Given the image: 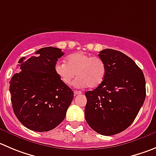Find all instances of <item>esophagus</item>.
Listing matches in <instances>:
<instances>
[{
    "label": "esophagus",
    "instance_id": "esophagus-1",
    "mask_svg": "<svg viewBox=\"0 0 156 156\" xmlns=\"http://www.w3.org/2000/svg\"><path fill=\"white\" fill-rule=\"evenodd\" d=\"M73 93H74V94H75V95H80V94H82V93H83L82 92L78 91V90H74Z\"/></svg>",
    "mask_w": 156,
    "mask_h": 156
}]
</instances>
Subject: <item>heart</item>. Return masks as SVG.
Listing matches in <instances>:
<instances>
[{
  "label": "heart",
  "instance_id": "1",
  "mask_svg": "<svg viewBox=\"0 0 156 156\" xmlns=\"http://www.w3.org/2000/svg\"><path fill=\"white\" fill-rule=\"evenodd\" d=\"M54 70L60 81L70 85L74 77L76 87H88L96 88L104 80L106 75V65L99 57H93L83 52H76L67 56L66 63L57 62Z\"/></svg>",
  "mask_w": 156,
  "mask_h": 156
}]
</instances>
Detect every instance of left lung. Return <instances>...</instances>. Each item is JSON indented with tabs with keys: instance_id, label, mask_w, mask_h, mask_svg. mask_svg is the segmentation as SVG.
<instances>
[{
	"instance_id": "8db88e82",
	"label": "left lung",
	"mask_w": 156,
	"mask_h": 156,
	"mask_svg": "<svg viewBox=\"0 0 156 156\" xmlns=\"http://www.w3.org/2000/svg\"><path fill=\"white\" fill-rule=\"evenodd\" d=\"M99 57L106 65L104 80L85 93V119L94 131L112 136L126 129L146 99V80L142 69L118 50L105 49Z\"/></svg>"
}]
</instances>
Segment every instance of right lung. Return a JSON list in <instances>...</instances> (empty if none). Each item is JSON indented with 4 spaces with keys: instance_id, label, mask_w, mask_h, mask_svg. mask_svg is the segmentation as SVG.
Listing matches in <instances>:
<instances>
[{
    "instance_id": "add662e5",
    "label": "right lung",
    "mask_w": 156,
    "mask_h": 156,
    "mask_svg": "<svg viewBox=\"0 0 156 156\" xmlns=\"http://www.w3.org/2000/svg\"><path fill=\"white\" fill-rule=\"evenodd\" d=\"M37 57L20 59V72L12 76L10 93L14 112L29 129L47 132L60 125L73 99V92L60 81L55 64L64 54L61 49L44 47Z\"/></svg>"
}]
</instances>
